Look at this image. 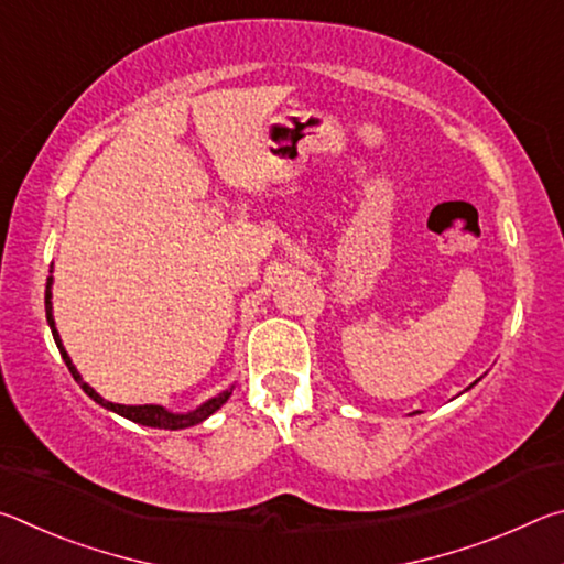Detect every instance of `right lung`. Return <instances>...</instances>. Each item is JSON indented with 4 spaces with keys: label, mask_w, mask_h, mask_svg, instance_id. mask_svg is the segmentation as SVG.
<instances>
[{
    "label": "right lung",
    "mask_w": 564,
    "mask_h": 564,
    "mask_svg": "<svg viewBox=\"0 0 564 564\" xmlns=\"http://www.w3.org/2000/svg\"><path fill=\"white\" fill-rule=\"evenodd\" d=\"M44 308H46V321H50V328H52V336L56 340V348H59L62 358L66 362V368H69V373L74 376L76 383H79L84 388V393H87L91 400H97L99 405L113 410V413H119L123 417L133 420V423H141V425H149V427H161V431H181V427H191L196 423H202V420H206L208 415H214L218 408H221L228 395H231V390H224L221 395L218 398H212L208 403H204L202 408H196L194 413H186V415H176V413H169V410H164L161 405H119V403H109V400H104L97 390L89 388L87 383H84L82 376L76 373V368L72 366L69 356H66V350L62 346L59 340V333H56L54 328V318H52V279L46 281V291H44Z\"/></svg>",
    "instance_id": "obj_1"
}]
</instances>
